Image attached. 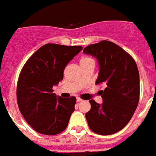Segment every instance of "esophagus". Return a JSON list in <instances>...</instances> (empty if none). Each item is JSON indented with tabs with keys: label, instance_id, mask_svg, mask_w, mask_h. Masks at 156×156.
<instances>
[{
	"label": "esophagus",
	"instance_id": "1",
	"mask_svg": "<svg viewBox=\"0 0 156 156\" xmlns=\"http://www.w3.org/2000/svg\"><path fill=\"white\" fill-rule=\"evenodd\" d=\"M76 101H77V102H81L82 100H81L80 98H76Z\"/></svg>",
	"mask_w": 156,
	"mask_h": 156
}]
</instances>
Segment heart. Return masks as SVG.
I'll return each instance as SVG.
<instances>
[{
	"label": "heart",
	"instance_id": "heart-1",
	"mask_svg": "<svg viewBox=\"0 0 156 156\" xmlns=\"http://www.w3.org/2000/svg\"><path fill=\"white\" fill-rule=\"evenodd\" d=\"M91 58H88V57H82L81 59H80V62H83L86 61H88V60H90Z\"/></svg>",
	"mask_w": 156,
	"mask_h": 156
}]
</instances>
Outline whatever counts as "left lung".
<instances>
[{
    "mask_svg": "<svg viewBox=\"0 0 156 156\" xmlns=\"http://www.w3.org/2000/svg\"><path fill=\"white\" fill-rule=\"evenodd\" d=\"M83 52L98 60L100 71L95 84L105 86L100 92L102 104L89 100L91 109L86 113L88 126L96 134H114L129 123L138 105L140 79L136 63L121 47L106 40L87 46Z\"/></svg>",
    "mask_w": 156,
    "mask_h": 156,
    "instance_id": "left-lung-1",
    "label": "left lung"
}]
</instances>
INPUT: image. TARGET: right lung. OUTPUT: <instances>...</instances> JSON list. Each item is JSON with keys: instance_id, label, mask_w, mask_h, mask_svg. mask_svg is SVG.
<instances>
[{"instance_id": "add662e5", "label": "right lung", "mask_w": 156, "mask_h": 156, "mask_svg": "<svg viewBox=\"0 0 156 156\" xmlns=\"http://www.w3.org/2000/svg\"><path fill=\"white\" fill-rule=\"evenodd\" d=\"M81 50V46L47 44L22 68L17 84L18 105L24 119L37 132L53 136L68 126L75 111L76 97L56 96L52 87L63 79L65 67Z\"/></svg>"}]
</instances>
